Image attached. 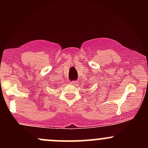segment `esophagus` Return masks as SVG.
<instances>
[{
	"instance_id": "obj_1",
	"label": "esophagus",
	"mask_w": 148,
	"mask_h": 148,
	"mask_svg": "<svg viewBox=\"0 0 148 148\" xmlns=\"http://www.w3.org/2000/svg\"><path fill=\"white\" fill-rule=\"evenodd\" d=\"M70 84L72 85V86H76L78 85V81H71L70 82Z\"/></svg>"
}]
</instances>
